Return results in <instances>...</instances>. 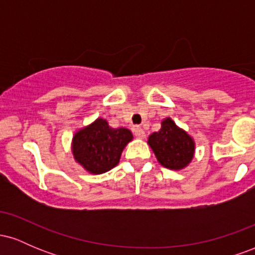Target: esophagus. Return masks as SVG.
Instances as JSON below:
<instances>
[{
	"label": "esophagus",
	"instance_id": "obj_1",
	"mask_svg": "<svg viewBox=\"0 0 255 255\" xmlns=\"http://www.w3.org/2000/svg\"><path fill=\"white\" fill-rule=\"evenodd\" d=\"M134 134H135L136 137H139V139H144L145 137V130L142 129L141 127H135L134 128Z\"/></svg>",
	"mask_w": 255,
	"mask_h": 255
}]
</instances>
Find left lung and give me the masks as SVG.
<instances>
[{
	"mask_svg": "<svg viewBox=\"0 0 255 255\" xmlns=\"http://www.w3.org/2000/svg\"><path fill=\"white\" fill-rule=\"evenodd\" d=\"M147 142L158 162L171 170L186 168L194 156V140L178 128L170 118L163 120L162 128L152 133Z\"/></svg>",
	"mask_w": 255,
	"mask_h": 255,
	"instance_id": "8db88e82",
	"label": "left lung"
}]
</instances>
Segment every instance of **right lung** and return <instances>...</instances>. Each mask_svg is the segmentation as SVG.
I'll use <instances>...</instances> for the list:
<instances>
[{"mask_svg": "<svg viewBox=\"0 0 255 255\" xmlns=\"http://www.w3.org/2000/svg\"><path fill=\"white\" fill-rule=\"evenodd\" d=\"M133 135L127 128H111L107 120L97 119L73 136L74 159L91 174H103L119 164L121 153Z\"/></svg>", "mask_w": 255, "mask_h": 255, "instance_id": "add662e5", "label": "right lung"}]
</instances>
